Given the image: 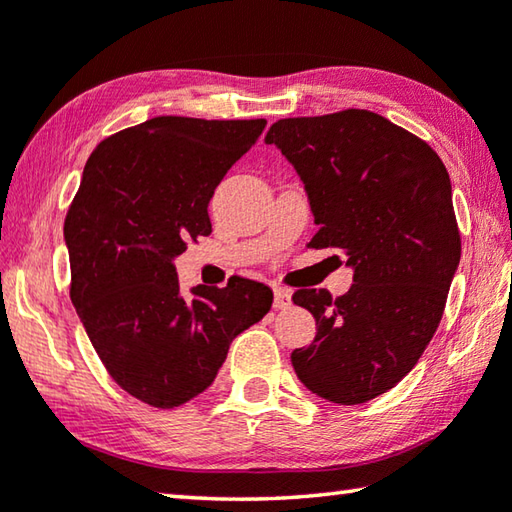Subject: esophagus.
<instances>
[{
	"mask_svg": "<svg viewBox=\"0 0 512 512\" xmlns=\"http://www.w3.org/2000/svg\"><path fill=\"white\" fill-rule=\"evenodd\" d=\"M273 306L275 309H288V306H291V291H288V288L277 286L275 297H273Z\"/></svg>",
	"mask_w": 512,
	"mask_h": 512,
	"instance_id": "obj_1",
	"label": "esophagus"
}]
</instances>
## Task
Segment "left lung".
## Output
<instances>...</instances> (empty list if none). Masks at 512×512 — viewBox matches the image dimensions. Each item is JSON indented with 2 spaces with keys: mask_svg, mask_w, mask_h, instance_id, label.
<instances>
[{
  "mask_svg": "<svg viewBox=\"0 0 512 512\" xmlns=\"http://www.w3.org/2000/svg\"><path fill=\"white\" fill-rule=\"evenodd\" d=\"M266 143L309 194L320 228L309 246L353 268L336 300L327 288L293 295L318 327L293 369L320 398L367 403L410 374L441 322L461 259L450 174L425 141L367 109L277 120Z\"/></svg>",
  "mask_w": 512,
  "mask_h": 512,
  "instance_id": "1",
  "label": "left lung"
}]
</instances>
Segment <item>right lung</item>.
Listing matches in <instances>:
<instances>
[{
  "mask_svg": "<svg viewBox=\"0 0 512 512\" xmlns=\"http://www.w3.org/2000/svg\"><path fill=\"white\" fill-rule=\"evenodd\" d=\"M266 120L156 116L102 141L64 219L71 302L109 376L161 410L199 396L230 342L271 311L253 280L181 295L174 257L212 232L208 203Z\"/></svg>",
  "mask_w": 512,
  "mask_h": 512,
  "instance_id": "right-lung-1",
  "label": "right lung"
}]
</instances>
